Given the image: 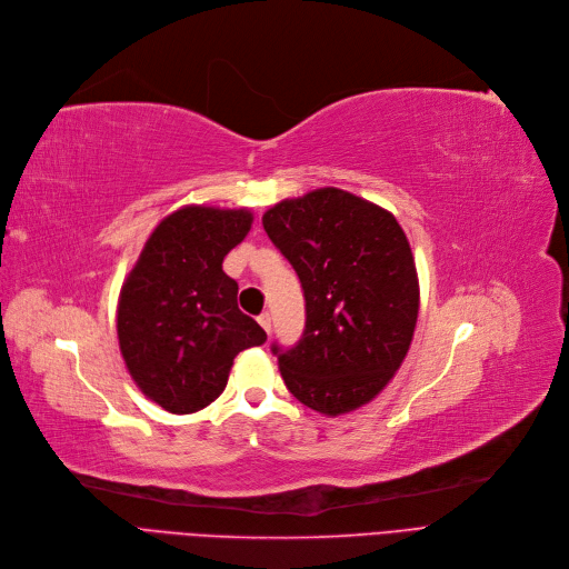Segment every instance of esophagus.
<instances>
[{
    "instance_id": "34e87169",
    "label": "esophagus",
    "mask_w": 569,
    "mask_h": 569,
    "mask_svg": "<svg viewBox=\"0 0 569 569\" xmlns=\"http://www.w3.org/2000/svg\"><path fill=\"white\" fill-rule=\"evenodd\" d=\"M259 323H261V329H263L266 333H270V312H261V315H259Z\"/></svg>"
}]
</instances>
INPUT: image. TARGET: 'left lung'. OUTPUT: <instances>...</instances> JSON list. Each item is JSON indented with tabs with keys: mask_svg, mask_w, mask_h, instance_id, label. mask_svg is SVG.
<instances>
[{
	"mask_svg": "<svg viewBox=\"0 0 569 569\" xmlns=\"http://www.w3.org/2000/svg\"><path fill=\"white\" fill-rule=\"evenodd\" d=\"M261 222L306 296L301 340L273 345L287 389L329 417L361 408L391 382L415 336L408 236L389 210L338 187L284 199Z\"/></svg>",
	"mask_w": 569,
	"mask_h": 569,
	"instance_id": "1",
	"label": "left lung"
}]
</instances>
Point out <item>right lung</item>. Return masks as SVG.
Masks as SVG:
<instances>
[{"instance_id": "right-lung-1", "label": "right lung", "mask_w": 569, "mask_h": 569, "mask_svg": "<svg viewBox=\"0 0 569 569\" xmlns=\"http://www.w3.org/2000/svg\"><path fill=\"white\" fill-rule=\"evenodd\" d=\"M252 212L184 206L161 220L127 276L118 340L137 387L171 415H192L218 398L238 351L266 342L238 310V282L224 257L248 236Z\"/></svg>"}]
</instances>
